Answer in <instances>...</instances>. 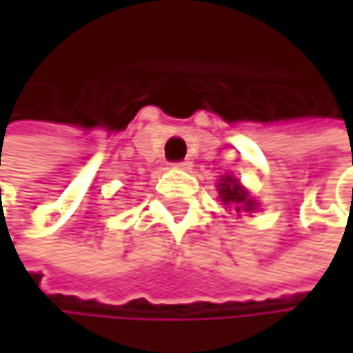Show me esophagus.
Masks as SVG:
<instances>
[{
    "instance_id": "1",
    "label": "esophagus",
    "mask_w": 353,
    "mask_h": 353,
    "mask_svg": "<svg viewBox=\"0 0 353 353\" xmlns=\"http://www.w3.org/2000/svg\"><path fill=\"white\" fill-rule=\"evenodd\" d=\"M174 168L185 172V170H190V168H192V161H177V163H174Z\"/></svg>"
}]
</instances>
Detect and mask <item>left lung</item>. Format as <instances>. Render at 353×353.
Here are the masks:
<instances>
[{
  "instance_id": "1",
  "label": "left lung",
  "mask_w": 353,
  "mask_h": 353,
  "mask_svg": "<svg viewBox=\"0 0 353 353\" xmlns=\"http://www.w3.org/2000/svg\"><path fill=\"white\" fill-rule=\"evenodd\" d=\"M219 198L225 208H233L235 212H253L257 208V200L241 185V181L233 176H223L216 183Z\"/></svg>"
}]
</instances>
